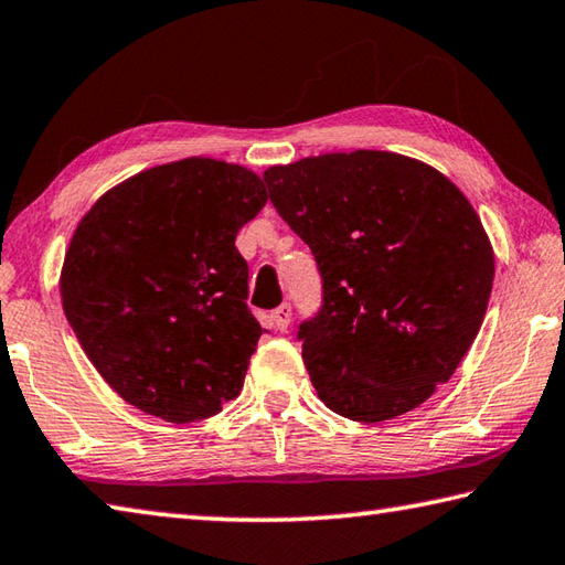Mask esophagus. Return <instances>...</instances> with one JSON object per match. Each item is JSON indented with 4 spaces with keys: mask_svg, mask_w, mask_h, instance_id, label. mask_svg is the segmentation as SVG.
Instances as JSON below:
<instances>
[{
    "mask_svg": "<svg viewBox=\"0 0 565 565\" xmlns=\"http://www.w3.org/2000/svg\"><path fill=\"white\" fill-rule=\"evenodd\" d=\"M290 320H292V310H290V305H282V308H277V310H273V315H270V322H273V328L277 330V332H285L290 328Z\"/></svg>",
    "mask_w": 565,
    "mask_h": 565,
    "instance_id": "esophagus-1",
    "label": "esophagus"
}]
</instances>
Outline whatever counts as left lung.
<instances>
[{"mask_svg":"<svg viewBox=\"0 0 565 565\" xmlns=\"http://www.w3.org/2000/svg\"><path fill=\"white\" fill-rule=\"evenodd\" d=\"M263 178L320 265L324 305L298 332L318 397L364 424L419 407L487 315L493 247L467 195L429 163L367 148Z\"/></svg>","mask_w":565,"mask_h":565,"instance_id":"1","label":"left lung"}]
</instances>
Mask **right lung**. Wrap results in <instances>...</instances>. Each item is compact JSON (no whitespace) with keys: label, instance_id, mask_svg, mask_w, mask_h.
<instances>
[{"label":"right lung","instance_id":"1","mask_svg":"<svg viewBox=\"0 0 565 565\" xmlns=\"http://www.w3.org/2000/svg\"><path fill=\"white\" fill-rule=\"evenodd\" d=\"M265 203L250 168L191 156L126 178L84 213L58 292L118 397L183 424L241 394L263 328L235 235Z\"/></svg>","mask_w":565,"mask_h":565}]
</instances>
